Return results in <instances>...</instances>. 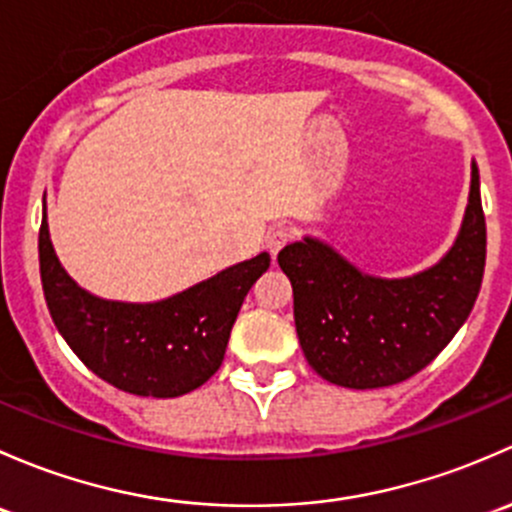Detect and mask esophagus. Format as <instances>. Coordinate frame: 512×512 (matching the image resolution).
<instances>
[{"label":"esophagus","instance_id":"1","mask_svg":"<svg viewBox=\"0 0 512 512\" xmlns=\"http://www.w3.org/2000/svg\"><path fill=\"white\" fill-rule=\"evenodd\" d=\"M291 239H293V231L288 229V226H276L266 239V246L268 251H271V256H278V251H281Z\"/></svg>","mask_w":512,"mask_h":512}]
</instances>
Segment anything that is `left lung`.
I'll return each mask as SVG.
<instances>
[{
    "instance_id": "1",
    "label": "left lung",
    "mask_w": 512,
    "mask_h": 512,
    "mask_svg": "<svg viewBox=\"0 0 512 512\" xmlns=\"http://www.w3.org/2000/svg\"><path fill=\"white\" fill-rule=\"evenodd\" d=\"M308 365L328 382L377 389L424 370L471 315L486 268L478 167L461 231L436 266L412 278H374L333 246L305 236L278 254Z\"/></svg>"
}]
</instances>
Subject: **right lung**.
I'll use <instances>...</instances> for the list:
<instances>
[{
	"label": "right lung",
	"mask_w": 512,
	"mask_h": 512,
	"mask_svg": "<svg viewBox=\"0 0 512 512\" xmlns=\"http://www.w3.org/2000/svg\"><path fill=\"white\" fill-rule=\"evenodd\" d=\"M268 266L271 256L258 254L172 298L120 303L83 291L63 271L46 207L39 229L41 286L54 325L88 370L138 397H182L219 370L241 303Z\"/></svg>",
	"instance_id": "obj_1"
}]
</instances>
